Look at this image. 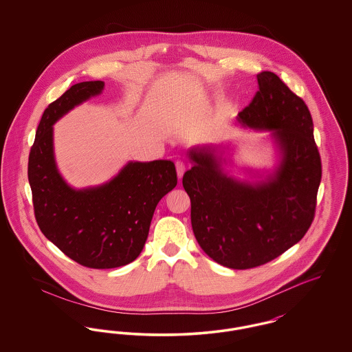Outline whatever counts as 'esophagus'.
I'll use <instances>...</instances> for the list:
<instances>
[{
	"mask_svg": "<svg viewBox=\"0 0 352 352\" xmlns=\"http://www.w3.org/2000/svg\"><path fill=\"white\" fill-rule=\"evenodd\" d=\"M175 168H177V175H178V178L181 179V178L184 177V170H186L184 162H182V161H177V162H175Z\"/></svg>",
	"mask_w": 352,
	"mask_h": 352,
	"instance_id": "1",
	"label": "esophagus"
}]
</instances>
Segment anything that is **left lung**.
Segmentation results:
<instances>
[{"mask_svg":"<svg viewBox=\"0 0 352 352\" xmlns=\"http://www.w3.org/2000/svg\"><path fill=\"white\" fill-rule=\"evenodd\" d=\"M258 91L237 120L270 131L281 151L273 175L258 184L223 173L212 148H192L184 173L191 226L201 250L220 265L251 269L274 260L310 228L317 207L322 164L305 101L273 72L257 75Z\"/></svg>","mask_w":352,"mask_h":352,"instance_id":"left-lung-1","label":"left lung"}]
</instances>
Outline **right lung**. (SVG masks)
Listing matches in <instances>:
<instances>
[{"mask_svg":"<svg viewBox=\"0 0 352 352\" xmlns=\"http://www.w3.org/2000/svg\"><path fill=\"white\" fill-rule=\"evenodd\" d=\"M104 82L75 84L45 109L29 154L34 215L52 244L78 264L118 268L134 261L149 234L154 210L177 186L171 161L129 162L108 184L71 188L58 173L52 125L75 105L99 95Z\"/></svg>","mask_w":352,"mask_h":352,"instance_id":"obj_1","label":"right lung"}]
</instances>
